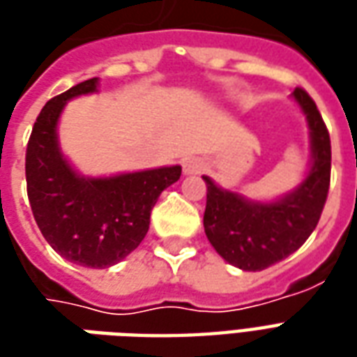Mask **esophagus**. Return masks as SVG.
Returning a JSON list of instances; mask_svg holds the SVG:
<instances>
[{"mask_svg": "<svg viewBox=\"0 0 357 357\" xmlns=\"http://www.w3.org/2000/svg\"><path fill=\"white\" fill-rule=\"evenodd\" d=\"M204 170V162L201 158H187L183 162V172L185 174H201Z\"/></svg>", "mask_w": 357, "mask_h": 357, "instance_id": "1", "label": "esophagus"}]
</instances>
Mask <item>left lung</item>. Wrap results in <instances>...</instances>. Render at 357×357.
<instances>
[{
  "instance_id": "8db88e82",
  "label": "left lung",
  "mask_w": 357,
  "mask_h": 357,
  "mask_svg": "<svg viewBox=\"0 0 357 357\" xmlns=\"http://www.w3.org/2000/svg\"><path fill=\"white\" fill-rule=\"evenodd\" d=\"M306 114L312 166L294 191L273 202L248 201L218 187L208 176L204 233L225 262L245 271H260L296 252L321 218L331 181V139L314 99L302 88L292 91Z\"/></svg>"
}]
</instances>
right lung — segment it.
I'll return each instance as SVG.
<instances>
[{
  "instance_id": "obj_1",
  "label": "right lung",
  "mask_w": 357,
  "mask_h": 357,
  "mask_svg": "<svg viewBox=\"0 0 357 357\" xmlns=\"http://www.w3.org/2000/svg\"><path fill=\"white\" fill-rule=\"evenodd\" d=\"M97 91V78L53 97L36 118L26 147L28 201L55 252L84 268H110L145 239L151 210L181 166L84 178L59 149L57 122L68 99Z\"/></svg>"
}]
</instances>
